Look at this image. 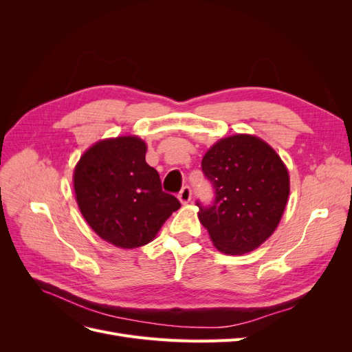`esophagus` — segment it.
<instances>
[{"instance_id":"obj_1","label":"esophagus","mask_w":352,"mask_h":352,"mask_svg":"<svg viewBox=\"0 0 352 352\" xmlns=\"http://www.w3.org/2000/svg\"><path fill=\"white\" fill-rule=\"evenodd\" d=\"M190 197H192V190H190L189 186L182 188V190H180L179 195H177L179 201L182 202V204H188V202L190 201Z\"/></svg>"}]
</instances>
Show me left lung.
I'll return each instance as SVG.
<instances>
[{
	"mask_svg": "<svg viewBox=\"0 0 352 352\" xmlns=\"http://www.w3.org/2000/svg\"><path fill=\"white\" fill-rule=\"evenodd\" d=\"M214 201L199 207L201 225L214 247L247 254L278 228L289 197V175L280 157L252 135H233L212 145L201 162Z\"/></svg>",
	"mask_w": 352,
	"mask_h": 352,
	"instance_id": "8db88e82",
	"label": "left lung"
}]
</instances>
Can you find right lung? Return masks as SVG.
<instances>
[{
    "label": "right lung",
    "instance_id": "1",
    "mask_svg": "<svg viewBox=\"0 0 352 352\" xmlns=\"http://www.w3.org/2000/svg\"><path fill=\"white\" fill-rule=\"evenodd\" d=\"M145 153L146 144L138 136L111 138L94 144L74 167L73 186L82 216L116 247L151 242L180 207L176 197L162 189Z\"/></svg>",
    "mask_w": 352,
    "mask_h": 352
}]
</instances>
